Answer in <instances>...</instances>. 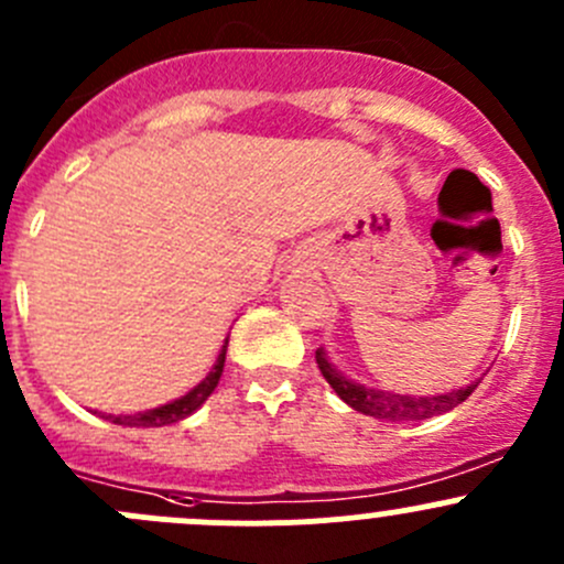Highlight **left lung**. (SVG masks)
<instances>
[{
    "instance_id": "obj_1",
    "label": "left lung",
    "mask_w": 564,
    "mask_h": 564,
    "mask_svg": "<svg viewBox=\"0 0 564 564\" xmlns=\"http://www.w3.org/2000/svg\"><path fill=\"white\" fill-rule=\"evenodd\" d=\"M316 366L322 371V377L327 379V384L338 392L340 401L349 403L351 409L362 414H371L379 420H425L434 417V414L451 412L460 401L471 395L477 388V382L466 384V388L445 392V395H395V392L373 390L366 384H357L351 379H346L333 362L327 360L324 349H316Z\"/></svg>"
}]
</instances>
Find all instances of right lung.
<instances>
[{
	"mask_svg": "<svg viewBox=\"0 0 564 564\" xmlns=\"http://www.w3.org/2000/svg\"><path fill=\"white\" fill-rule=\"evenodd\" d=\"M226 346H229V338H226L224 349H220L218 360L215 366L209 368L207 377L196 384L191 392H185L182 398H176L172 403H163L158 409H147V412H135V414H104L106 420H111L113 425H124V429H161V425H172L180 423V420L191 417L209 395L213 390L218 388L220 373H224V362H226Z\"/></svg>",
	"mask_w": 564,
	"mask_h": 564,
	"instance_id": "obj_1",
	"label": "right lung"
}]
</instances>
